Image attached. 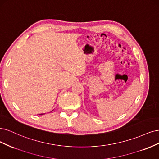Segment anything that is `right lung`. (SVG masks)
<instances>
[{"label": "right lung", "instance_id": "obj_1", "mask_svg": "<svg viewBox=\"0 0 159 159\" xmlns=\"http://www.w3.org/2000/svg\"><path fill=\"white\" fill-rule=\"evenodd\" d=\"M43 114H39V115H43Z\"/></svg>", "mask_w": 159, "mask_h": 159}]
</instances>
